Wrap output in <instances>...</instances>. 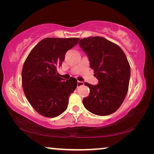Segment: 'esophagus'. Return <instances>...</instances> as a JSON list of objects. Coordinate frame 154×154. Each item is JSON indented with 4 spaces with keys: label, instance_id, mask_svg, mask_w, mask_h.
<instances>
[{
    "label": "esophagus",
    "instance_id": "obj_1",
    "mask_svg": "<svg viewBox=\"0 0 154 154\" xmlns=\"http://www.w3.org/2000/svg\"><path fill=\"white\" fill-rule=\"evenodd\" d=\"M84 85V83L83 82H79V81H78L77 82V87H80V86H82V85Z\"/></svg>",
    "mask_w": 154,
    "mask_h": 154
}]
</instances>
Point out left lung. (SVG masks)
Returning a JSON list of instances; mask_svg holds the SVG:
<instances>
[{
    "instance_id": "left-lung-1",
    "label": "left lung",
    "mask_w": 154,
    "mask_h": 154,
    "mask_svg": "<svg viewBox=\"0 0 154 154\" xmlns=\"http://www.w3.org/2000/svg\"><path fill=\"white\" fill-rule=\"evenodd\" d=\"M79 44L98 80L96 85L85 83L90 92L83 99V105L97 116L113 113L128 90L130 67L126 56L118 45L100 36L82 38Z\"/></svg>"
}]
</instances>
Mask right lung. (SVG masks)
<instances>
[{
    "instance_id": "right-lung-1",
    "label": "right lung",
    "mask_w": 154,
    "mask_h": 154,
    "mask_svg": "<svg viewBox=\"0 0 154 154\" xmlns=\"http://www.w3.org/2000/svg\"><path fill=\"white\" fill-rule=\"evenodd\" d=\"M79 38H45L30 52L23 66L22 83L28 102L36 111L55 118L66 110L71 94L77 85L73 77L65 82L58 77L65 54Z\"/></svg>"
}]
</instances>
